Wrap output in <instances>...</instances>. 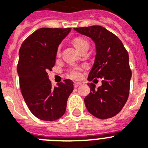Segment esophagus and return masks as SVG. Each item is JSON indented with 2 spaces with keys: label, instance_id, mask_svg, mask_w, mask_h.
<instances>
[{
  "label": "esophagus",
  "instance_id": "34e87169",
  "mask_svg": "<svg viewBox=\"0 0 148 148\" xmlns=\"http://www.w3.org/2000/svg\"><path fill=\"white\" fill-rule=\"evenodd\" d=\"M81 84H82L79 83V82H75V83L73 84V85H74V87H75V88H77V87H78V86H80Z\"/></svg>",
  "mask_w": 148,
  "mask_h": 148
}]
</instances>
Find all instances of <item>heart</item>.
<instances>
[{
  "mask_svg": "<svg viewBox=\"0 0 148 148\" xmlns=\"http://www.w3.org/2000/svg\"><path fill=\"white\" fill-rule=\"evenodd\" d=\"M72 43H73V46L81 53H82L84 50H88L89 47H90L88 40L83 37L75 38L73 40ZM60 53H61V46H58V49L56 50V56H59ZM82 70V68H73L70 70L69 75L73 79H78L82 75V73H81Z\"/></svg>",
  "mask_w": 148,
  "mask_h": 148,
  "instance_id": "obj_1",
  "label": "heart"
}]
</instances>
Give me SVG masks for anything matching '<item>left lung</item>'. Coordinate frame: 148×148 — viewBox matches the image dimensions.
<instances>
[{
    "label": "left lung",
    "mask_w": 148,
    "mask_h": 148,
    "mask_svg": "<svg viewBox=\"0 0 148 148\" xmlns=\"http://www.w3.org/2000/svg\"><path fill=\"white\" fill-rule=\"evenodd\" d=\"M92 38L96 55L87 80L102 78V85L95 89L89 84L90 92L84 98L89 113L101 119L112 118L125 106L129 96L132 72L127 51L116 35L101 26L74 28Z\"/></svg>",
    "instance_id": "obj_1"
}]
</instances>
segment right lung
<instances>
[{
    "mask_svg": "<svg viewBox=\"0 0 148 148\" xmlns=\"http://www.w3.org/2000/svg\"><path fill=\"white\" fill-rule=\"evenodd\" d=\"M71 28H40L27 38L19 50L17 71L21 90L31 113L44 121H55L64 114L73 90L70 79L53 87L47 72L56 64V50Z\"/></svg>",
    "mask_w": 148,
    "mask_h": 148,
    "instance_id": "obj_1",
    "label": "right lung"
}]
</instances>
